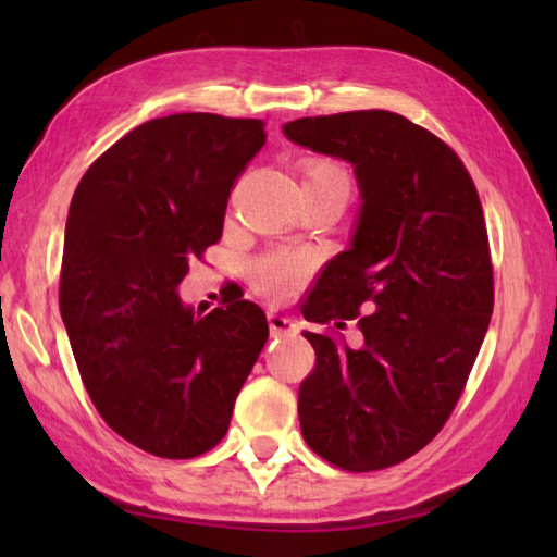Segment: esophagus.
<instances>
[{"label":"esophagus","mask_w":557,"mask_h":557,"mask_svg":"<svg viewBox=\"0 0 557 557\" xmlns=\"http://www.w3.org/2000/svg\"><path fill=\"white\" fill-rule=\"evenodd\" d=\"M268 324H270V334L272 336H295L297 334L295 319H289V317H282V314L270 312L268 314Z\"/></svg>","instance_id":"esophagus-1"}]
</instances>
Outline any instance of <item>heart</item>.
Instances as JSON below:
<instances>
[{
  "instance_id": "1",
  "label": "heart",
  "mask_w": 557,
  "mask_h": 557,
  "mask_svg": "<svg viewBox=\"0 0 557 557\" xmlns=\"http://www.w3.org/2000/svg\"><path fill=\"white\" fill-rule=\"evenodd\" d=\"M305 182L324 184V186H344L351 191V176H348L342 164L332 159H312L305 164ZM312 262L305 252L297 250H275L256 260L252 265V287L258 295L268 299H282L295 289L301 280L307 277Z\"/></svg>"
}]
</instances>
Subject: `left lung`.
<instances>
[{"mask_svg": "<svg viewBox=\"0 0 557 557\" xmlns=\"http://www.w3.org/2000/svg\"><path fill=\"white\" fill-rule=\"evenodd\" d=\"M287 139L354 164L361 188L351 248L324 268L301 309L314 371L299 425L329 465L375 471L437 435L465 391L494 312L482 201L455 149L388 110L287 122ZM354 318L364 342L337 334Z\"/></svg>", "mask_w": 557, "mask_h": 557, "instance_id": "8db88e82", "label": "left lung"}]
</instances>
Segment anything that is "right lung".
I'll return each instance as SVG.
<instances>
[{
    "label": "right lung",
    "mask_w": 557,
    "mask_h": 557,
    "mask_svg": "<svg viewBox=\"0 0 557 557\" xmlns=\"http://www.w3.org/2000/svg\"><path fill=\"white\" fill-rule=\"evenodd\" d=\"M265 122L213 112L149 120L102 152L75 188L61 317L100 418L166 459L213 449L268 342L258 305L194 317L176 285L221 240L231 188L265 145Z\"/></svg>",
    "instance_id": "add662e5"
}]
</instances>
